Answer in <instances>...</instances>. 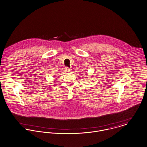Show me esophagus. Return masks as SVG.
Instances as JSON below:
<instances>
[{
  "label": "esophagus",
  "instance_id": "34e87169",
  "mask_svg": "<svg viewBox=\"0 0 147 147\" xmlns=\"http://www.w3.org/2000/svg\"><path fill=\"white\" fill-rule=\"evenodd\" d=\"M65 71L66 72H69V68H68V67H65Z\"/></svg>",
  "mask_w": 147,
  "mask_h": 147
}]
</instances>
